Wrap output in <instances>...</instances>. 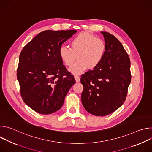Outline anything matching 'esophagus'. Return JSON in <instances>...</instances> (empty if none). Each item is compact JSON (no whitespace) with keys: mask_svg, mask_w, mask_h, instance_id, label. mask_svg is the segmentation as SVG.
Returning <instances> with one entry per match:
<instances>
[{"mask_svg":"<svg viewBox=\"0 0 152 152\" xmlns=\"http://www.w3.org/2000/svg\"><path fill=\"white\" fill-rule=\"evenodd\" d=\"M75 79L76 82H80V77L79 76L75 75Z\"/></svg>","mask_w":152,"mask_h":152,"instance_id":"esophagus-1","label":"esophagus"}]
</instances>
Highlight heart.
Wrapping results in <instances>:
<instances>
[{"label": "heart", "instance_id": "b5f03b06", "mask_svg": "<svg viewBox=\"0 0 152 152\" xmlns=\"http://www.w3.org/2000/svg\"><path fill=\"white\" fill-rule=\"evenodd\" d=\"M70 48L61 46L59 50L61 59L66 66L70 67L77 55V61L70 69L75 75L83 73L86 69L96 68L104 55V41L95 35L86 32H80L70 41Z\"/></svg>", "mask_w": 152, "mask_h": 152}]
</instances>
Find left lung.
Wrapping results in <instances>:
<instances>
[{
	"instance_id": "1",
	"label": "left lung",
	"mask_w": 152,
	"mask_h": 152,
	"mask_svg": "<svg viewBox=\"0 0 152 152\" xmlns=\"http://www.w3.org/2000/svg\"><path fill=\"white\" fill-rule=\"evenodd\" d=\"M105 52L99 66L81 76V95L85 109L96 116L114 112L126 100L131 81V61L118 39L110 33L101 32Z\"/></svg>"
}]
</instances>
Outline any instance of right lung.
Masks as SVG:
<instances>
[{"label": "right lung", "instance_id": "1", "mask_svg": "<svg viewBox=\"0 0 152 152\" xmlns=\"http://www.w3.org/2000/svg\"><path fill=\"white\" fill-rule=\"evenodd\" d=\"M76 32H41L20 54L17 77L21 96L38 113L50 114L61 109L65 97L76 82L74 76L63 65L59 50Z\"/></svg>", "mask_w": 152, "mask_h": 152}]
</instances>
